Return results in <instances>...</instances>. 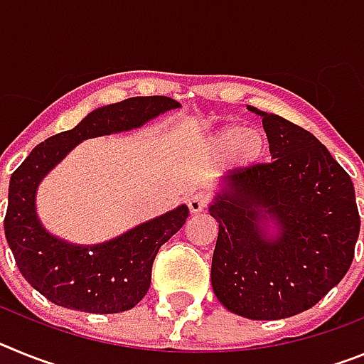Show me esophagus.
<instances>
[{
    "mask_svg": "<svg viewBox=\"0 0 364 364\" xmlns=\"http://www.w3.org/2000/svg\"><path fill=\"white\" fill-rule=\"evenodd\" d=\"M208 204H210V198L202 195V193H195V195L188 198V208L191 213H200V211L208 208Z\"/></svg>",
    "mask_w": 364,
    "mask_h": 364,
    "instance_id": "esophagus-1",
    "label": "esophagus"
}]
</instances>
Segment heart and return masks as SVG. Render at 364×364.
I'll return each mask as SVG.
<instances>
[{
  "label": "heart",
  "mask_w": 364,
  "mask_h": 364,
  "mask_svg": "<svg viewBox=\"0 0 364 364\" xmlns=\"http://www.w3.org/2000/svg\"><path fill=\"white\" fill-rule=\"evenodd\" d=\"M210 146L215 151H228V156L233 164L250 166L264 153L266 138L264 133L255 127L240 129L237 125H226L211 134Z\"/></svg>",
  "instance_id": "b5f03b06"
}]
</instances>
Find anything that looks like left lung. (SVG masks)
Segmentation results:
<instances>
[{
  "label": "left lung",
  "instance_id": "1",
  "mask_svg": "<svg viewBox=\"0 0 364 364\" xmlns=\"http://www.w3.org/2000/svg\"><path fill=\"white\" fill-rule=\"evenodd\" d=\"M272 162L237 167L210 205L218 222L211 284L218 301L247 319L291 317L345 277L359 237L352 178L311 133L260 112ZM272 218L275 240L262 226Z\"/></svg>",
  "mask_w": 364,
  "mask_h": 364
}]
</instances>
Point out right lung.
Returning <instances> with one entry per match:
<instances>
[{
  "mask_svg": "<svg viewBox=\"0 0 364 364\" xmlns=\"http://www.w3.org/2000/svg\"><path fill=\"white\" fill-rule=\"evenodd\" d=\"M180 107L167 96H136L89 112L76 127L32 149L12 173L5 237L19 272L58 306L87 314H118L142 301L160 246L184 226L188 205L140 224L98 246H73L43 230L34 210L36 188L76 144L140 127L160 112Z\"/></svg>",
  "mask_w": 364,
  "mask_h": 364,
  "instance_id": "obj_1",
  "label": "right lung"
}]
</instances>
